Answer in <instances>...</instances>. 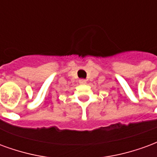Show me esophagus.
<instances>
[{
	"mask_svg": "<svg viewBox=\"0 0 157 157\" xmlns=\"http://www.w3.org/2000/svg\"><path fill=\"white\" fill-rule=\"evenodd\" d=\"M86 83V80H84V79L79 80V83Z\"/></svg>",
	"mask_w": 157,
	"mask_h": 157,
	"instance_id": "obj_1",
	"label": "esophagus"
}]
</instances>
